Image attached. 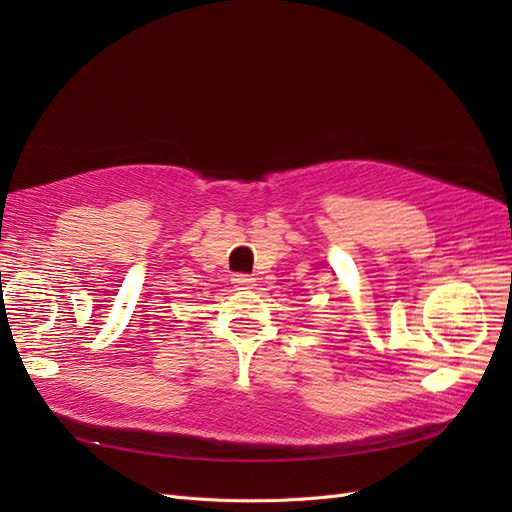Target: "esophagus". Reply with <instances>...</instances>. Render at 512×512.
<instances>
[{
	"label": "esophagus",
	"instance_id": "1",
	"mask_svg": "<svg viewBox=\"0 0 512 512\" xmlns=\"http://www.w3.org/2000/svg\"><path fill=\"white\" fill-rule=\"evenodd\" d=\"M232 284H235V288H239V290H247V288H254L256 280L252 275L237 273V275H232Z\"/></svg>",
	"mask_w": 512,
	"mask_h": 512
}]
</instances>
